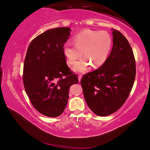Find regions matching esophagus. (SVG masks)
Listing matches in <instances>:
<instances>
[{
    "mask_svg": "<svg viewBox=\"0 0 150 150\" xmlns=\"http://www.w3.org/2000/svg\"><path fill=\"white\" fill-rule=\"evenodd\" d=\"M82 77V75H79V76H78V79H79V82H81Z\"/></svg>",
    "mask_w": 150,
    "mask_h": 150,
    "instance_id": "1",
    "label": "esophagus"
}]
</instances>
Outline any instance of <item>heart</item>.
Returning <instances> with one entry per match:
<instances>
[{
  "instance_id": "b5f03b06",
  "label": "heart",
  "mask_w": 150,
  "mask_h": 150,
  "mask_svg": "<svg viewBox=\"0 0 150 150\" xmlns=\"http://www.w3.org/2000/svg\"><path fill=\"white\" fill-rule=\"evenodd\" d=\"M75 45L65 43L63 52L68 62L71 65L77 62L74 69L76 72L86 71L90 64L98 67L105 62L112 45V38L105 31L86 29L77 34L74 38Z\"/></svg>"
}]
</instances>
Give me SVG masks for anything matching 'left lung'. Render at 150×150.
Wrapping results in <instances>:
<instances>
[{"mask_svg": "<svg viewBox=\"0 0 150 150\" xmlns=\"http://www.w3.org/2000/svg\"><path fill=\"white\" fill-rule=\"evenodd\" d=\"M113 46L102 66L83 76L81 86L89 109L100 116L121 107L133 87L136 68L133 50L119 30L112 29Z\"/></svg>", "mask_w": 150, "mask_h": 150, "instance_id": "left-lung-1", "label": "left lung"}]
</instances>
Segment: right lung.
Segmentation results:
<instances>
[{
	"mask_svg": "<svg viewBox=\"0 0 150 150\" xmlns=\"http://www.w3.org/2000/svg\"><path fill=\"white\" fill-rule=\"evenodd\" d=\"M70 30L68 27H58L38 35L30 43L24 61L25 91L34 107L48 117H57L63 112L69 87L79 82L63 52Z\"/></svg>",
	"mask_w": 150,
	"mask_h": 150,
	"instance_id": "1",
	"label": "right lung"
}]
</instances>
